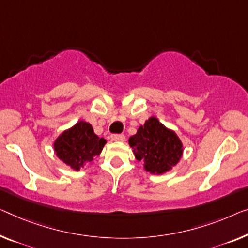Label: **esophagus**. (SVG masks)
I'll return each mask as SVG.
<instances>
[{"mask_svg":"<svg viewBox=\"0 0 248 248\" xmlns=\"http://www.w3.org/2000/svg\"><path fill=\"white\" fill-rule=\"evenodd\" d=\"M111 139L113 141H118V142H123L125 140V137L124 135H118V134H114L111 136Z\"/></svg>","mask_w":248,"mask_h":248,"instance_id":"obj_1","label":"esophagus"}]
</instances>
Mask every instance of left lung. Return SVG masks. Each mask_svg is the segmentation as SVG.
Masks as SVG:
<instances>
[{
	"label": "left lung",
	"instance_id": "left-lung-1",
	"mask_svg": "<svg viewBox=\"0 0 248 248\" xmlns=\"http://www.w3.org/2000/svg\"><path fill=\"white\" fill-rule=\"evenodd\" d=\"M137 160L150 173L161 175L178 164L183 156V142L176 132L165 127L156 117H150L137 134L129 138Z\"/></svg>",
	"mask_w": 248,
	"mask_h": 248
}]
</instances>
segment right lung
<instances>
[{
    "label": "right lung",
    "instance_id": "add662e5",
    "mask_svg": "<svg viewBox=\"0 0 248 248\" xmlns=\"http://www.w3.org/2000/svg\"><path fill=\"white\" fill-rule=\"evenodd\" d=\"M106 142V139L94 134L90 124L81 120L62 132L53 147L59 159L73 170H80L86 162H91L101 154Z\"/></svg>",
    "mask_w": 248,
    "mask_h": 248
}]
</instances>
